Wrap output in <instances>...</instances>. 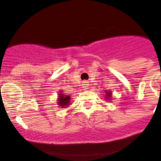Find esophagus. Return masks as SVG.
Instances as JSON below:
<instances>
[{
    "mask_svg": "<svg viewBox=\"0 0 161 161\" xmlns=\"http://www.w3.org/2000/svg\"><path fill=\"white\" fill-rule=\"evenodd\" d=\"M83 88H84V89H88V83L86 81H85L84 82V84H83Z\"/></svg>",
    "mask_w": 161,
    "mask_h": 161,
    "instance_id": "34e87169",
    "label": "esophagus"
}]
</instances>
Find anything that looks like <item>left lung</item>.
<instances>
[{"instance_id":"1","label":"left lung","mask_w":161,"mask_h":161,"mask_svg":"<svg viewBox=\"0 0 161 161\" xmlns=\"http://www.w3.org/2000/svg\"><path fill=\"white\" fill-rule=\"evenodd\" d=\"M106 100H109L112 97V93L109 92V91H106Z\"/></svg>"}]
</instances>
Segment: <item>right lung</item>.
<instances>
[{
	"label": "right lung",
	"mask_w": 161,
	"mask_h": 161,
	"mask_svg": "<svg viewBox=\"0 0 161 161\" xmlns=\"http://www.w3.org/2000/svg\"><path fill=\"white\" fill-rule=\"evenodd\" d=\"M58 97H59L57 99V105H59V106H60L61 108H65L66 106H68L69 105L71 100L70 97L63 93V91L59 92V96Z\"/></svg>",
	"instance_id": "obj_1"
}]
</instances>
